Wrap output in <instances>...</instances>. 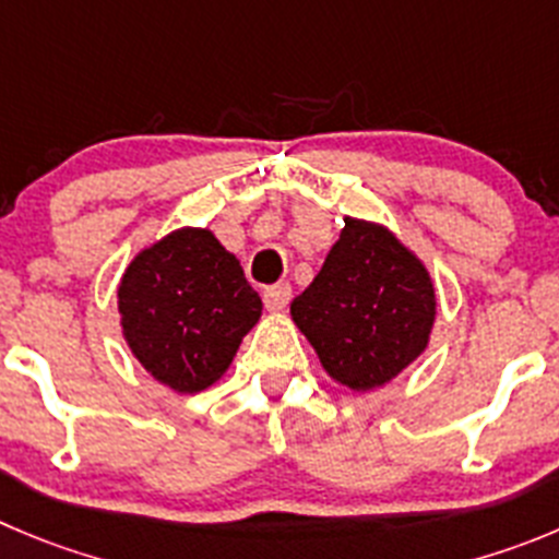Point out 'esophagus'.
<instances>
[{
  "label": "esophagus",
  "instance_id": "obj_1",
  "mask_svg": "<svg viewBox=\"0 0 559 559\" xmlns=\"http://www.w3.org/2000/svg\"><path fill=\"white\" fill-rule=\"evenodd\" d=\"M264 309L267 311H284L292 300V286L289 284H275L264 289Z\"/></svg>",
  "mask_w": 559,
  "mask_h": 559
}]
</instances>
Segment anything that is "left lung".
Here are the masks:
<instances>
[{"label":"left lung","instance_id":"8db88e82","mask_svg":"<svg viewBox=\"0 0 559 559\" xmlns=\"http://www.w3.org/2000/svg\"><path fill=\"white\" fill-rule=\"evenodd\" d=\"M289 311L336 383L372 391L425 353L436 289L389 228L344 217L325 264Z\"/></svg>","mask_w":559,"mask_h":559}]
</instances>
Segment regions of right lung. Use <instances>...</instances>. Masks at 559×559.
Listing matches in <instances>:
<instances>
[{
	"mask_svg": "<svg viewBox=\"0 0 559 559\" xmlns=\"http://www.w3.org/2000/svg\"><path fill=\"white\" fill-rule=\"evenodd\" d=\"M123 338L159 383L195 394L231 367L262 297L206 228H179L140 250L118 286Z\"/></svg>",
	"mask_w": 559,
	"mask_h": 559,
	"instance_id": "add662e5",
	"label": "right lung"
}]
</instances>
